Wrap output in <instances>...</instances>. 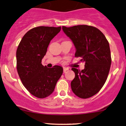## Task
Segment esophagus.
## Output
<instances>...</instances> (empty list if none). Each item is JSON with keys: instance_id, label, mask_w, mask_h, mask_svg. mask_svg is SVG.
Returning <instances> with one entry per match:
<instances>
[{"instance_id": "34e87169", "label": "esophagus", "mask_w": 126, "mask_h": 126, "mask_svg": "<svg viewBox=\"0 0 126 126\" xmlns=\"http://www.w3.org/2000/svg\"><path fill=\"white\" fill-rule=\"evenodd\" d=\"M63 72H65L66 71V70H69V68H65V67H64V68H63Z\"/></svg>"}]
</instances>
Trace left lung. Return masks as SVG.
Here are the masks:
<instances>
[{
    "label": "left lung",
    "instance_id": "8db88e82",
    "mask_svg": "<svg viewBox=\"0 0 126 126\" xmlns=\"http://www.w3.org/2000/svg\"><path fill=\"white\" fill-rule=\"evenodd\" d=\"M62 29L75 46V57H80L81 61L85 63L83 70L72 68L75 73L72 90L82 99L92 97L101 89L109 73L111 64L109 43L100 30L91 26Z\"/></svg>",
    "mask_w": 126,
    "mask_h": 126
}]
</instances>
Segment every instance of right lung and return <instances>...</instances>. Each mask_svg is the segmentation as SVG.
I'll list each match as a JSON object with an SVG mask.
<instances>
[{
    "label": "right lung",
    "instance_id": "1",
    "mask_svg": "<svg viewBox=\"0 0 126 126\" xmlns=\"http://www.w3.org/2000/svg\"><path fill=\"white\" fill-rule=\"evenodd\" d=\"M61 27L39 26L25 34L16 50V69L22 84L38 98H45L52 94L57 82L63 73L61 66L51 68L42 65V59L50 41Z\"/></svg>",
    "mask_w": 126,
    "mask_h": 126
}]
</instances>
